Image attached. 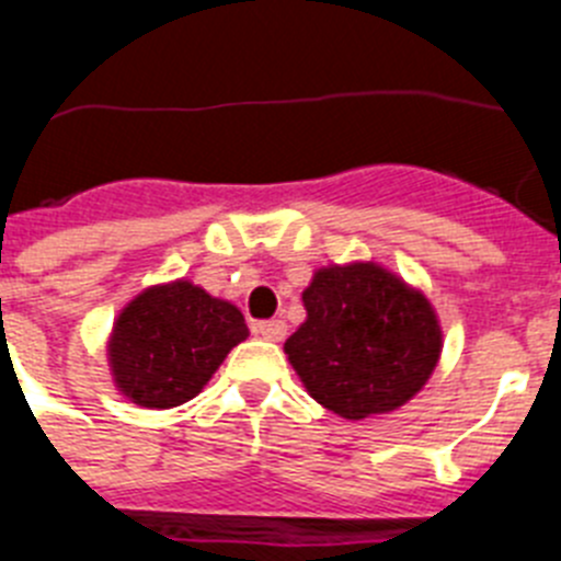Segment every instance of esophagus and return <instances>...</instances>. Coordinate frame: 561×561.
I'll use <instances>...</instances> for the list:
<instances>
[{
    "label": "esophagus",
    "mask_w": 561,
    "mask_h": 561,
    "mask_svg": "<svg viewBox=\"0 0 561 561\" xmlns=\"http://www.w3.org/2000/svg\"><path fill=\"white\" fill-rule=\"evenodd\" d=\"M252 331L270 342H280L286 336V323L284 320H261V323L252 325Z\"/></svg>",
    "instance_id": "obj_1"
}]
</instances>
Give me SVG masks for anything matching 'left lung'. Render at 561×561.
<instances>
[{
  "label": "left lung",
  "mask_w": 561,
  "mask_h": 561,
  "mask_svg": "<svg viewBox=\"0 0 561 561\" xmlns=\"http://www.w3.org/2000/svg\"><path fill=\"white\" fill-rule=\"evenodd\" d=\"M286 354L311 399L342 419L388 413L433 374L440 329L419 291L374 264L320 270Z\"/></svg>",
  "instance_id": "1"
}]
</instances>
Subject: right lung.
Segmentation results:
<instances>
[{"instance_id":"1","label":"right lung","mask_w":561,"mask_h":561,"mask_svg":"<svg viewBox=\"0 0 561 561\" xmlns=\"http://www.w3.org/2000/svg\"><path fill=\"white\" fill-rule=\"evenodd\" d=\"M236 306L199 286H153L123 309L108 356L117 388L142 408H176L199 393L230 348L247 340Z\"/></svg>"}]
</instances>
